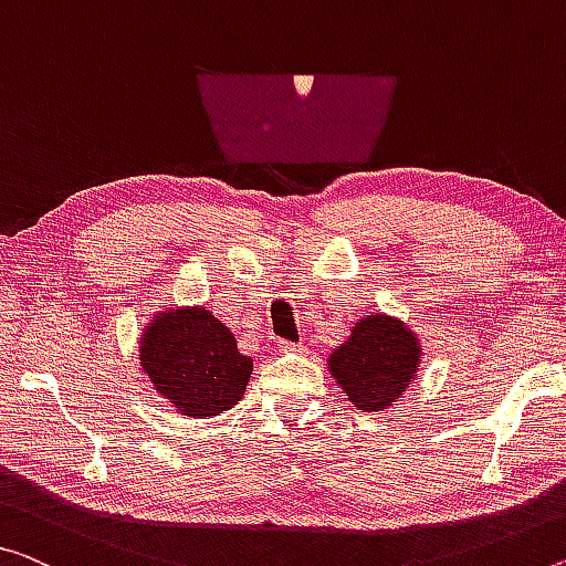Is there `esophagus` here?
<instances>
[{
    "label": "esophagus",
    "instance_id": "34e87169",
    "mask_svg": "<svg viewBox=\"0 0 566 566\" xmlns=\"http://www.w3.org/2000/svg\"><path fill=\"white\" fill-rule=\"evenodd\" d=\"M277 352L281 354H293V352H303V346L301 344H295V342H277Z\"/></svg>",
    "mask_w": 566,
    "mask_h": 566
}]
</instances>
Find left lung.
<instances>
[{
    "instance_id": "obj_1",
    "label": "left lung",
    "mask_w": 566,
    "mask_h": 566,
    "mask_svg": "<svg viewBox=\"0 0 566 566\" xmlns=\"http://www.w3.org/2000/svg\"><path fill=\"white\" fill-rule=\"evenodd\" d=\"M420 361L417 336L389 316H367L328 356V369L359 410H387L410 385Z\"/></svg>"
}]
</instances>
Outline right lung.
<instances>
[{
	"label": "right lung",
	"mask_w": 566,
	"mask_h": 566,
	"mask_svg": "<svg viewBox=\"0 0 566 566\" xmlns=\"http://www.w3.org/2000/svg\"><path fill=\"white\" fill-rule=\"evenodd\" d=\"M142 367L161 397L187 417L232 410L245 395L253 359L210 311L159 313L142 338Z\"/></svg>",
	"instance_id": "add662e5"
}]
</instances>
